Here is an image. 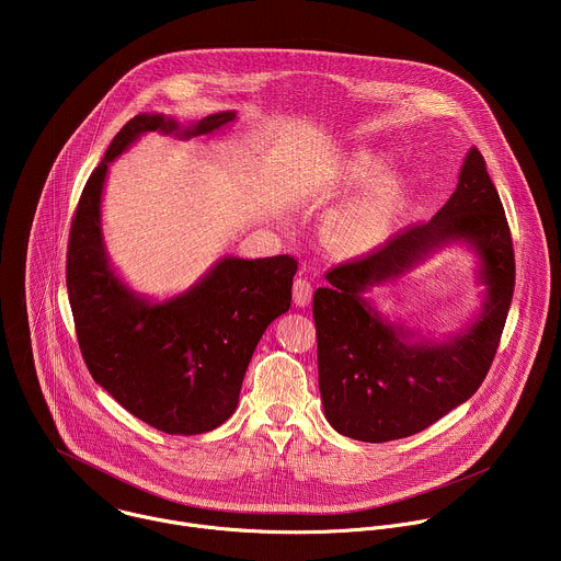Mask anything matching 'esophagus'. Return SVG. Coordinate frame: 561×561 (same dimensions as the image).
Here are the masks:
<instances>
[{"label":"esophagus","mask_w":561,"mask_h":561,"mask_svg":"<svg viewBox=\"0 0 561 561\" xmlns=\"http://www.w3.org/2000/svg\"><path fill=\"white\" fill-rule=\"evenodd\" d=\"M312 297V286L306 277H297L293 284V301L295 306H308Z\"/></svg>","instance_id":"1"}]
</instances>
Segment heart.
I'll return each mask as SVG.
<instances>
[{
  "label": "heart",
  "instance_id": "b5f03b06",
  "mask_svg": "<svg viewBox=\"0 0 561 561\" xmlns=\"http://www.w3.org/2000/svg\"><path fill=\"white\" fill-rule=\"evenodd\" d=\"M383 159L377 152L359 150L348 164V178L355 184L375 180L381 173ZM409 184L404 178L388 175L379 180L355 202L346 204L331 221L333 244L344 253H366L381 244L394 219L404 210Z\"/></svg>",
  "mask_w": 561,
  "mask_h": 561
}]
</instances>
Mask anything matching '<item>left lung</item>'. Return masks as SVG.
Masks as SVG:
<instances>
[{"label":"left lung","instance_id":"1","mask_svg":"<svg viewBox=\"0 0 561 561\" xmlns=\"http://www.w3.org/2000/svg\"><path fill=\"white\" fill-rule=\"evenodd\" d=\"M466 238L483 257L488 301L478 322L444 345H409L360 297L370 285L412 267L428 250ZM312 295L319 392L331 426L359 442L415 435L482 386L495 359L515 290L513 237L482 152L470 148L457 191L426 224L327 271Z\"/></svg>","mask_w":561,"mask_h":561}]
</instances>
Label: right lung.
I'll list each match as a JSON object with an SVG mask.
<instances>
[{
    "instance_id": "add662e5",
    "label": "right lung",
    "mask_w": 561,
    "mask_h": 561,
    "mask_svg": "<svg viewBox=\"0 0 561 561\" xmlns=\"http://www.w3.org/2000/svg\"><path fill=\"white\" fill-rule=\"evenodd\" d=\"M232 119L234 113H215L182 128L162 115H135L91 173L70 224L66 286L79 351L130 415L169 435L208 433L234 413L260 337L290 308L297 260L226 257L188 293L148 304L106 262L102 188L108 164L137 135H210Z\"/></svg>"
}]
</instances>
